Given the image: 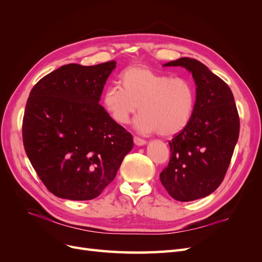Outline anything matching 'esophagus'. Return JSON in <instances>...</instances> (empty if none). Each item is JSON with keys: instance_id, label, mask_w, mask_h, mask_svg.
I'll use <instances>...</instances> for the list:
<instances>
[{"instance_id": "obj_1", "label": "esophagus", "mask_w": 262, "mask_h": 262, "mask_svg": "<svg viewBox=\"0 0 262 262\" xmlns=\"http://www.w3.org/2000/svg\"><path fill=\"white\" fill-rule=\"evenodd\" d=\"M133 141H134V143H136L137 145H140V146L146 144V141H145L144 139L139 138V137H134V138H133Z\"/></svg>"}]
</instances>
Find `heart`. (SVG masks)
Returning a JSON list of instances; mask_svg holds the SVG:
<instances>
[{
  "label": "heart",
  "mask_w": 262,
  "mask_h": 262,
  "mask_svg": "<svg viewBox=\"0 0 262 262\" xmlns=\"http://www.w3.org/2000/svg\"><path fill=\"white\" fill-rule=\"evenodd\" d=\"M119 85L102 94V105L118 124L130 121L140 110L137 128L142 133L158 132L171 137L191 121L196 106V89L187 77H171L146 67L125 69Z\"/></svg>",
  "instance_id": "heart-1"
}]
</instances>
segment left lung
Listing matches in <instances>:
<instances>
[{
    "mask_svg": "<svg viewBox=\"0 0 262 262\" xmlns=\"http://www.w3.org/2000/svg\"><path fill=\"white\" fill-rule=\"evenodd\" d=\"M164 67H184L196 85L191 121L169 142L167 167L162 185L177 201L211 194L223 181L239 136V116L228 85L200 61L180 58Z\"/></svg>",
    "mask_w": 262,
    "mask_h": 262,
    "instance_id": "left-lung-1",
    "label": "left lung"
}]
</instances>
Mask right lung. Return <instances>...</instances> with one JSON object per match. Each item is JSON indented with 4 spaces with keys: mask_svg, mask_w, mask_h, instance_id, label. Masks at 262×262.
<instances>
[{
    "mask_svg": "<svg viewBox=\"0 0 262 262\" xmlns=\"http://www.w3.org/2000/svg\"><path fill=\"white\" fill-rule=\"evenodd\" d=\"M116 61L70 63L33 87L23 118V143L38 177L69 200L97 198L133 147L131 133L99 100Z\"/></svg>",
    "mask_w": 262,
    "mask_h": 262,
    "instance_id": "1",
    "label": "right lung"
}]
</instances>
